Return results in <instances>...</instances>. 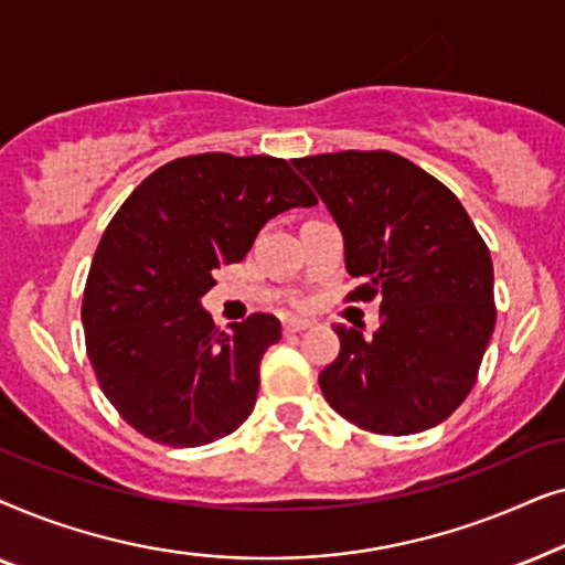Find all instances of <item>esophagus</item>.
<instances>
[{"label":"esophagus","mask_w":565,"mask_h":565,"mask_svg":"<svg viewBox=\"0 0 565 565\" xmlns=\"http://www.w3.org/2000/svg\"><path fill=\"white\" fill-rule=\"evenodd\" d=\"M303 329H308V321H303V319H285L282 321L285 334H298V331H303Z\"/></svg>","instance_id":"1"}]
</instances>
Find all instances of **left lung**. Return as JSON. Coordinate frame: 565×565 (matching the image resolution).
Listing matches in <instances>:
<instances>
[{
	"instance_id": "left-lung-1",
	"label": "left lung",
	"mask_w": 565,
	"mask_h": 565,
	"mask_svg": "<svg viewBox=\"0 0 565 565\" xmlns=\"http://www.w3.org/2000/svg\"><path fill=\"white\" fill-rule=\"evenodd\" d=\"M334 215L344 265L381 296L373 337L337 323L339 358L321 370L323 398L375 435L437 427L476 385L497 306L489 246L443 182L391 151L292 159Z\"/></svg>"
}]
</instances>
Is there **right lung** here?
Returning <instances> with one entry per match:
<instances>
[{"mask_svg": "<svg viewBox=\"0 0 565 565\" xmlns=\"http://www.w3.org/2000/svg\"><path fill=\"white\" fill-rule=\"evenodd\" d=\"M311 205L285 159L231 153L174 159L130 192L99 238L82 323L99 388L136 431L200 447L242 427L280 321L254 313L221 331L200 298L269 218Z\"/></svg>", "mask_w": 565, "mask_h": 565, "instance_id": "add662e5", "label": "right lung"}]
</instances>
